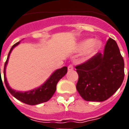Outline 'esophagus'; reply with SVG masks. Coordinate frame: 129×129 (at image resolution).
<instances>
[{
  "instance_id": "obj_1",
  "label": "esophagus",
  "mask_w": 129,
  "mask_h": 129,
  "mask_svg": "<svg viewBox=\"0 0 129 129\" xmlns=\"http://www.w3.org/2000/svg\"><path fill=\"white\" fill-rule=\"evenodd\" d=\"M74 67H73V64H70V65L68 66V70L69 71H73Z\"/></svg>"
}]
</instances>
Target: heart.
I'll list each match as a JSON object with an SVG mask.
<instances>
[{
  "instance_id": "heart-1",
  "label": "heart",
  "mask_w": 129,
  "mask_h": 129,
  "mask_svg": "<svg viewBox=\"0 0 129 129\" xmlns=\"http://www.w3.org/2000/svg\"><path fill=\"white\" fill-rule=\"evenodd\" d=\"M102 47V43L100 41L87 39L83 40L78 45V49L79 50H84V59L87 60L95 55Z\"/></svg>"
}]
</instances>
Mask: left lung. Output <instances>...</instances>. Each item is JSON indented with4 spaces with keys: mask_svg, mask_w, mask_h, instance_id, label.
Listing matches in <instances>:
<instances>
[{
    "mask_svg": "<svg viewBox=\"0 0 129 129\" xmlns=\"http://www.w3.org/2000/svg\"><path fill=\"white\" fill-rule=\"evenodd\" d=\"M124 60L115 40L109 39L104 52L76 67L79 75L77 90L86 101H106L124 80Z\"/></svg>",
    "mask_w": 129,
    "mask_h": 129,
    "instance_id": "obj_1",
    "label": "left lung"
}]
</instances>
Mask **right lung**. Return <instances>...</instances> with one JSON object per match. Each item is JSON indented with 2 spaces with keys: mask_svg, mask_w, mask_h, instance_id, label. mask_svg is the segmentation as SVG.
<instances>
[{
  "mask_svg": "<svg viewBox=\"0 0 129 129\" xmlns=\"http://www.w3.org/2000/svg\"><path fill=\"white\" fill-rule=\"evenodd\" d=\"M20 42L16 43L12 46L10 50L9 54H8V57H7V59L5 64L4 80H5V83L7 86V88L8 89L9 92L14 97L16 98V99H18V101L22 102L24 103L29 105H39V104L48 101L56 91V84L60 79H61L67 73V67H63L61 69L56 70L52 75H50V77L47 79V81L38 88H36L35 89L29 90V91H25V92H20V91H16L15 90H13L10 87L9 83L7 82V77H6V67H7V64L9 61V58L11 51L14 47L20 43Z\"/></svg>",
  "mask_w": 129,
  "mask_h": 129,
  "instance_id": "obj_1",
  "label": "right lung"
}]
</instances>
